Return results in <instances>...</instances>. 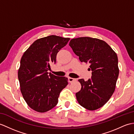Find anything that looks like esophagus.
I'll use <instances>...</instances> for the list:
<instances>
[{"instance_id":"esophagus-1","label":"esophagus","mask_w":134,"mask_h":134,"mask_svg":"<svg viewBox=\"0 0 134 134\" xmlns=\"http://www.w3.org/2000/svg\"><path fill=\"white\" fill-rule=\"evenodd\" d=\"M75 80H76L75 79L72 78V77H68V82H69L70 83H72V82H74Z\"/></svg>"}]
</instances>
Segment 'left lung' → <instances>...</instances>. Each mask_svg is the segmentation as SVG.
Wrapping results in <instances>:
<instances>
[{
    "label": "left lung",
    "mask_w": 134,
    "mask_h": 134,
    "mask_svg": "<svg viewBox=\"0 0 134 134\" xmlns=\"http://www.w3.org/2000/svg\"><path fill=\"white\" fill-rule=\"evenodd\" d=\"M69 46L81 62L89 63L91 79L78 81L81 89L76 93L79 104L90 111L97 110L106 103L115 90L119 75L118 57L103 40L90 37L72 39Z\"/></svg>",
    "instance_id": "obj_1"
}]
</instances>
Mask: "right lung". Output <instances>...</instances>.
I'll return each mask as SVG.
<instances>
[{
    "label": "right lung",
    "mask_w": 134,
    "mask_h": 134,
    "mask_svg": "<svg viewBox=\"0 0 134 134\" xmlns=\"http://www.w3.org/2000/svg\"><path fill=\"white\" fill-rule=\"evenodd\" d=\"M68 38L50 35L35 40L21 58L18 76L20 91L28 105L38 113H45L58 104L62 90L68 85V78L48 72L51 64L56 63L60 49Z\"/></svg>",
    "instance_id": "right-lung-1"
}]
</instances>
